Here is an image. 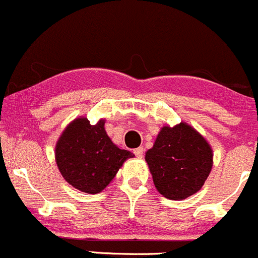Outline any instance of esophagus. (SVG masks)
I'll use <instances>...</instances> for the list:
<instances>
[{"label": "esophagus", "mask_w": 258, "mask_h": 258, "mask_svg": "<svg viewBox=\"0 0 258 258\" xmlns=\"http://www.w3.org/2000/svg\"><path fill=\"white\" fill-rule=\"evenodd\" d=\"M133 153H134V154H135V157L142 158V157H143V154H144V149H143V147L135 148V149L133 150Z\"/></svg>", "instance_id": "34e87169"}]
</instances>
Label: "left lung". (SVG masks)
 <instances>
[{
  "mask_svg": "<svg viewBox=\"0 0 258 258\" xmlns=\"http://www.w3.org/2000/svg\"><path fill=\"white\" fill-rule=\"evenodd\" d=\"M212 159L210 144L184 123L163 126L145 154L154 185L168 200H184L198 192L210 175Z\"/></svg>",
  "mask_w": 258,
  "mask_h": 258,
  "instance_id": "8db88e82",
  "label": "left lung"
}]
</instances>
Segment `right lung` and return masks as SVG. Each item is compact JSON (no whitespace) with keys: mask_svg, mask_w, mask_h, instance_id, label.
Segmentation results:
<instances>
[{"mask_svg":"<svg viewBox=\"0 0 258 258\" xmlns=\"http://www.w3.org/2000/svg\"><path fill=\"white\" fill-rule=\"evenodd\" d=\"M55 155L66 182L89 195L101 192L123 163L134 157L111 142L104 120L91 125L86 118L76 119L65 129L56 144Z\"/></svg>","mask_w":258,"mask_h":258,"instance_id":"1","label":"right lung"}]
</instances>
